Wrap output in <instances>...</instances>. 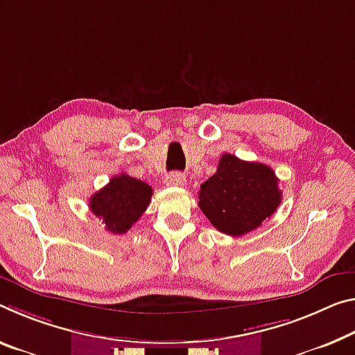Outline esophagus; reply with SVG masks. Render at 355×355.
Returning <instances> with one entry per match:
<instances>
[{
	"instance_id": "obj_1",
	"label": "esophagus",
	"mask_w": 355,
	"mask_h": 355,
	"mask_svg": "<svg viewBox=\"0 0 355 355\" xmlns=\"http://www.w3.org/2000/svg\"><path fill=\"white\" fill-rule=\"evenodd\" d=\"M164 182L167 187H184V184H187V177H184V173L172 172L166 175Z\"/></svg>"
}]
</instances>
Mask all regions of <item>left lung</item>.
Masks as SVG:
<instances>
[{
  "label": "left lung",
  "instance_id": "8db88e82",
  "mask_svg": "<svg viewBox=\"0 0 355 355\" xmlns=\"http://www.w3.org/2000/svg\"><path fill=\"white\" fill-rule=\"evenodd\" d=\"M273 168L224 153L213 175L200 184L199 207L219 232L230 237L257 229L281 204Z\"/></svg>",
  "mask_w": 355,
  "mask_h": 355
}]
</instances>
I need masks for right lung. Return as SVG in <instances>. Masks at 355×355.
Returning <instances> with one entry per match:
<instances>
[{
	"instance_id": "obj_1",
	"label": "right lung",
	"mask_w": 355,
	"mask_h": 355,
	"mask_svg": "<svg viewBox=\"0 0 355 355\" xmlns=\"http://www.w3.org/2000/svg\"><path fill=\"white\" fill-rule=\"evenodd\" d=\"M151 194L150 184L121 172L89 198V210L103 219L105 230L126 234L147 210Z\"/></svg>"
}]
</instances>
